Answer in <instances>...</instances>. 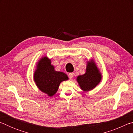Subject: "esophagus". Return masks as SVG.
Here are the masks:
<instances>
[{
  "label": "esophagus",
  "mask_w": 133,
  "mask_h": 133,
  "mask_svg": "<svg viewBox=\"0 0 133 133\" xmlns=\"http://www.w3.org/2000/svg\"><path fill=\"white\" fill-rule=\"evenodd\" d=\"M68 76H69V77L70 79H72V78H73L74 73H69V75H68Z\"/></svg>",
  "instance_id": "34e87169"
}]
</instances>
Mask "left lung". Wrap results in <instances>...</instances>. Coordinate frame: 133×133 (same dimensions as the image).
<instances>
[{"instance_id":"left-lung-1","label":"left lung","mask_w":133,"mask_h":133,"mask_svg":"<svg viewBox=\"0 0 133 133\" xmlns=\"http://www.w3.org/2000/svg\"><path fill=\"white\" fill-rule=\"evenodd\" d=\"M102 74L93 59L87 63L85 73L78 76L77 82L80 89L84 91H89L95 88L102 80Z\"/></svg>"}]
</instances>
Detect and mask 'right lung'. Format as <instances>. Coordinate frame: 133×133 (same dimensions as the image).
Instances as JSON below:
<instances>
[{"mask_svg":"<svg viewBox=\"0 0 133 133\" xmlns=\"http://www.w3.org/2000/svg\"><path fill=\"white\" fill-rule=\"evenodd\" d=\"M33 79L40 91L51 97L57 91L60 83L69 77L63 72L56 71L51 60L44 56L37 63Z\"/></svg>","mask_w":133,"mask_h":133,"instance_id":"1","label":"right lung"}]
</instances>
